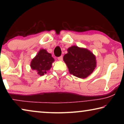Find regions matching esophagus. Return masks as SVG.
Here are the masks:
<instances>
[{"label":"esophagus","instance_id":"esophagus-1","mask_svg":"<svg viewBox=\"0 0 124 124\" xmlns=\"http://www.w3.org/2000/svg\"><path fill=\"white\" fill-rule=\"evenodd\" d=\"M58 60H59V61H62V60H63V57H62V56H60V57H58Z\"/></svg>","mask_w":124,"mask_h":124}]
</instances>
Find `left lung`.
<instances>
[{
	"mask_svg": "<svg viewBox=\"0 0 124 124\" xmlns=\"http://www.w3.org/2000/svg\"><path fill=\"white\" fill-rule=\"evenodd\" d=\"M67 51L68 53L63 56V60L70 74L84 79L95 70L96 67V57L89 50L72 46L68 48Z\"/></svg>",
	"mask_w": 124,
	"mask_h": 124,
	"instance_id": "obj_1",
	"label": "left lung"
}]
</instances>
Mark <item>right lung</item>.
Wrapping results in <instances>:
<instances>
[{
  "mask_svg": "<svg viewBox=\"0 0 124 124\" xmlns=\"http://www.w3.org/2000/svg\"><path fill=\"white\" fill-rule=\"evenodd\" d=\"M54 61V59L51 54L45 49H41L31 61V67L33 70H36L39 75L42 76L50 70Z\"/></svg>",
  "mask_w": 124,
  "mask_h": 124,
  "instance_id": "obj_1",
  "label": "right lung"
}]
</instances>
